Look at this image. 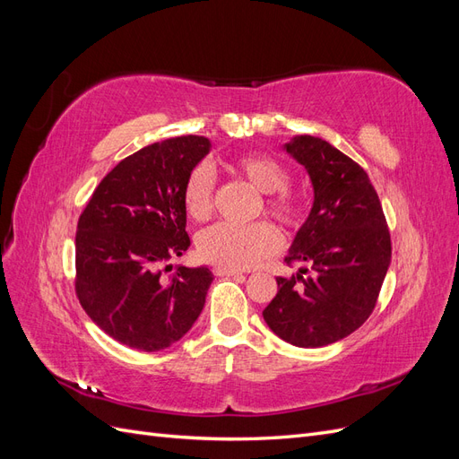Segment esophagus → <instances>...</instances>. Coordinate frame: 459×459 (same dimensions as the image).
<instances>
[{
  "label": "esophagus",
  "instance_id": "1",
  "mask_svg": "<svg viewBox=\"0 0 459 459\" xmlns=\"http://www.w3.org/2000/svg\"><path fill=\"white\" fill-rule=\"evenodd\" d=\"M214 272H216L218 275H241V272H239V270L228 268V266H216V268H214Z\"/></svg>",
  "mask_w": 459,
  "mask_h": 459
}]
</instances>
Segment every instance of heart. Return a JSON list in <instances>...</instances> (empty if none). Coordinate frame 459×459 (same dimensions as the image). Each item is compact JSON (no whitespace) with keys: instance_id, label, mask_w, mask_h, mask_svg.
Here are the masks:
<instances>
[{"instance_id":"obj_1","label":"heart","mask_w":459,"mask_h":459,"mask_svg":"<svg viewBox=\"0 0 459 459\" xmlns=\"http://www.w3.org/2000/svg\"><path fill=\"white\" fill-rule=\"evenodd\" d=\"M233 170L243 176L256 191L266 193L264 211L285 226H297L302 208L285 187L289 172L281 162L262 152H247L235 157ZM184 206L189 218L206 220L214 208V174L206 164H197L186 179ZM199 253L204 260L228 268H253L273 256L281 247L277 230L266 221L247 228L218 224L199 235Z\"/></svg>"}]
</instances>
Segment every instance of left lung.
I'll list each match as a JSON object with an SVG mask.
<instances>
[{
  "label": "left lung",
  "mask_w": 459,
  "mask_h": 459,
  "mask_svg": "<svg viewBox=\"0 0 459 459\" xmlns=\"http://www.w3.org/2000/svg\"><path fill=\"white\" fill-rule=\"evenodd\" d=\"M283 149L307 169L314 204L285 258L302 268L277 277L262 316L280 339L319 349L349 337L373 312L391 264V233L358 162L314 135H295Z\"/></svg>",
  "instance_id": "obj_1"
}]
</instances>
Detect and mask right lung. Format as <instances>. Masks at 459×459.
<instances>
[{"mask_svg": "<svg viewBox=\"0 0 459 459\" xmlns=\"http://www.w3.org/2000/svg\"><path fill=\"white\" fill-rule=\"evenodd\" d=\"M211 147L203 135H182L140 149L101 179L80 214L78 300L130 349H169L203 312L212 272L169 262L191 245L184 186Z\"/></svg>", "mask_w": 459, "mask_h": 459, "instance_id": "1", "label": "right lung"}]
</instances>
